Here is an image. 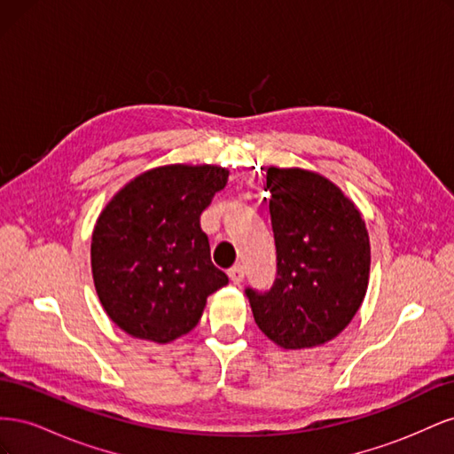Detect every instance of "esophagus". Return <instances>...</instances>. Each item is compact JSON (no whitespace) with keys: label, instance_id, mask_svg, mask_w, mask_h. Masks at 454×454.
<instances>
[{"label":"esophagus","instance_id":"34e87169","mask_svg":"<svg viewBox=\"0 0 454 454\" xmlns=\"http://www.w3.org/2000/svg\"><path fill=\"white\" fill-rule=\"evenodd\" d=\"M229 278H231L232 284L239 286V284L244 280V267H242V265L231 267V269H229Z\"/></svg>","mask_w":454,"mask_h":454}]
</instances>
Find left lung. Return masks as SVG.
Wrapping results in <instances>:
<instances>
[{"mask_svg":"<svg viewBox=\"0 0 454 454\" xmlns=\"http://www.w3.org/2000/svg\"><path fill=\"white\" fill-rule=\"evenodd\" d=\"M277 244V278L259 294L246 287L257 327L284 348L337 337L367 292L371 248L362 214L324 176L267 170Z\"/></svg>","mask_w":454,"mask_h":454,"instance_id":"obj_1","label":"left lung"}]
</instances>
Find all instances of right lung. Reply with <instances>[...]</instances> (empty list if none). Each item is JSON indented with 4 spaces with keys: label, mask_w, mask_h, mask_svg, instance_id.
Here are the masks:
<instances>
[{
    "label": "right lung",
    "mask_w": 454,
    "mask_h": 454,
    "mask_svg": "<svg viewBox=\"0 0 454 454\" xmlns=\"http://www.w3.org/2000/svg\"><path fill=\"white\" fill-rule=\"evenodd\" d=\"M227 177L212 164H170L134 177L106 206L92 232V277L122 332L170 342L199 324L206 297L229 282L200 229Z\"/></svg>",
    "instance_id": "1"
}]
</instances>
